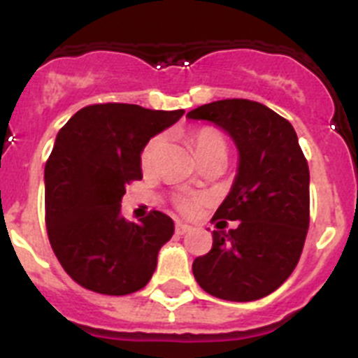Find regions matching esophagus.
<instances>
[{
    "label": "esophagus",
    "mask_w": 358,
    "mask_h": 358,
    "mask_svg": "<svg viewBox=\"0 0 358 358\" xmlns=\"http://www.w3.org/2000/svg\"><path fill=\"white\" fill-rule=\"evenodd\" d=\"M189 229H192V226H188V224H182V222H177L176 224V233H177V235H185V233H188Z\"/></svg>",
    "instance_id": "esophagus-1"
}]
</instances>
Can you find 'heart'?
<instances>
[{
  "mask_svg": "<svg viewBox=\"0 0 358 358\" xmlns=\"http://www.w3.org/2000/svg\"><path fill=\"white\" fill-rule=\"evenodd\" d=\"M163 136H154L147 141V145L141 150V169L150 170L156 163V157L159 154L161 147H163ZM189 143L194 147L195 156L199 157V161L204 159L208 156H213V154H227V143L224 134L218 129L215 127H201L195 129L192 134H189ZM202 202L201 197L197 195H177L173 199V204L181 213L192 215L197 211L199 204Z\"/></svg>",
  "mask_w": 358,
  "mask_h": 358,
  "instance_id": "1",
  "label": "heart"
}]
</instances>
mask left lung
Listing matches in <instances>:
<instances>
[{
  "instance_id": "left-lung-1",
  "label": "left lung",
  "mask_w": 358,
  "mask_h": 358,
  "mask_svg": "<svg viewBox=\"0 0 358 358\" xmlns=\"http://www.w3.org/2000/svg\"><path fill=\"white\" fill-rule=\"evenodd\" d=\"M188 118L224 129L240 154L229 195L211 218L238 220V227L213 231L211 251L192 265L195 280L226 301L262 299L292 274L308 231L310 172L296 131L273 109L243 98L206 103Z\"/></svg>"
}]
</instances>
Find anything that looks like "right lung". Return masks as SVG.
<instances>
[{
  "instance_id": "add662e5",
  "label": "right lung",
  "mask_w": 358,
  "mask_h": 358,
  "mask_svg": "<svg viewBox=\"0 0 358 358\" xmlns=\"http://www.w3.org/2000/svg\"><path fill=\"white\" fill-rule=\"evenodd\" d=\"M185 115L134 103H94L57 134L44 166V211L52 249L73 281L106 296L143 289L173 220L152 210L140 224L122 217V197L141 179V150Z\"/></svg>"
}]
</instances>
